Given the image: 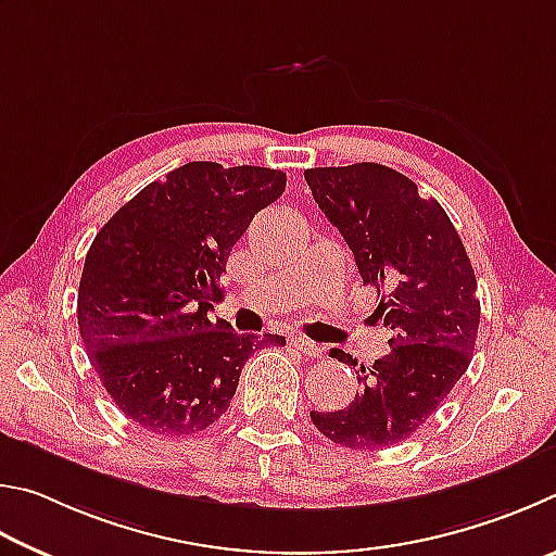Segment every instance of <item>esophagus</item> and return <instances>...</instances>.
<instances>
[{"instance_id":"esophagus-1","label":"esophagus","mask_w":556,"mask_h":556,"mask_svg":"<svg viewBox=\"0 0 556 556\" xmlns=\"http://www.w3.org/2000/svg\"><path fill=\"white\" fill-rule=\"evenodd\" d=\"M290 344H293L298 352H303L309 358H319V356H323V352H325V346H319L317 342H313V339L303 337V334H295L293 339H290Z\"/></svg>"}]
</instances>
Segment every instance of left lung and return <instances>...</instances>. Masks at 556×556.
Segmentation results:
<instances>
[{"mask_svg": "<svg viewBox=\"0 0 556 556\" xmlns=\"http://www.w3.org/2000/svg\"><path fill=\"white\" fill-rule=\"evenodd\" d=\"M305 180L364 286L381 295L374 315L393 332L391 352L356 371L362 393L344 410L309 417L334 444L383 450L422 427L471 364L481 323L471 261L442 204L388 165L309 168ZM329 354L358 366L342 349Z\"/></svg>", "mask_w": 556, "mask_h": 556, "instance_id": "obj_1", "label": "left lung"}]
</instances>
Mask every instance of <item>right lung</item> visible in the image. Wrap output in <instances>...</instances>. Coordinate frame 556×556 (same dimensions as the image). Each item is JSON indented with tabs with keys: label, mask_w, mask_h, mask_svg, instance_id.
Listing matches in <instances>:
<instances>
[{
	"label": "right lung",
	"mask_w": 556,
	"mask_h": 556,
	"mask_svg": "<svg viewBox=\"0 0 556 556\" xmlns=\"http://www.w3.org/2000/svg\"><path fill=\"white\" fill-rule=\"evenodd\" d=\"M283 190L280 170L192 161L146 185L94 237L77 327L114 405L143 430H207L227 413L249 356L286 344L210 319L229 251Z\"/></svg>",
	"instance_id": "add662e5"
}]
</instances>
